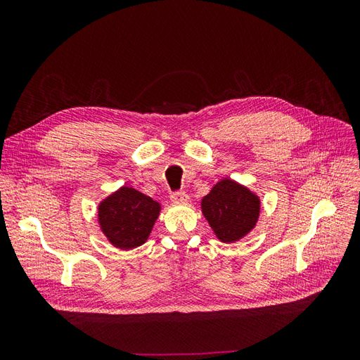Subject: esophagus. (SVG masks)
<instances>
[{"label":"esophagus","mask_w":360,"mask_h":360,"mask_svg":"<svg viewBox=\"0 0 360 360\" xmlns=\"http://www.w3.org/2000/svg\"><path fill=\"white\" fill-rule=\"evenodd\" d=\"M171 200L177 204H186L189 201V195L184 191H177L171 193Z\"/></svg>","instance_id":"34e87169"}]
</instances>
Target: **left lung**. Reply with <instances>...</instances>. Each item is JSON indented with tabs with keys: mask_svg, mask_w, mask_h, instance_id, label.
Returning <instances> with one entry per match:
<instances>
[{
	"mask_svg": "<svg viewBox=\"0 0 360 360\" xmlns=\"http://www.w3.org/2000/svg\"><path fill=\"white\" fill-rule=\"evenodd\" d=\"M261 202L258 195L231 179L217 181L201 200L202 214L224 243H234L254 230Z\"/></svg>",
	"mask_w": 360,
	"mask_h": 360,
	"instance_id": "obj_1",
	"label": "left lung"
}]
</instances>
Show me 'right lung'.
<instances>
[{
	"label": "right lung",
	"mask_w": 360,
	"mask_h": 360,
	"mask_svg": "<svg viewBox=\"0 0 360 360\" xmlns=\"http://www.w3.org/2000/svg\"><path fill=\"white\" fill-rule=\"evenodd\" d=\"M160 204L139 191L123 186L99 204V225L110 243L129 250L147 242Z\"/></svg>",
	"instance_id": "1"
}]
</instances>
